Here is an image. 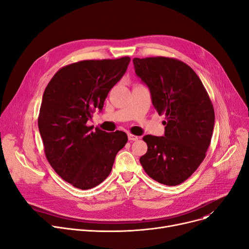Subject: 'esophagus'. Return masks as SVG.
<instances>
[{
    "mask_svg": "<svg viewBox=\"0 0 249 249\" xmlns=\"http://www.w3.org/2000/svg\"><path fill=\"white\" fill-rule=\"evenodd\" d=\"M128 139L130 140V141H136V140H138L139 139V137L138 136H136V135H133V134H128Z\"/></svg>",
    "mask_w": 249,
    "mask_h": 249,
    "instance_id": "34e87169",
    "label": "esophagus"
}]
</instances>
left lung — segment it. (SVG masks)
Instances as JSON below:
<instances>
[{"label":"left lung","mask_w":249,"mask_h":249,"mask_svg":"<svg viewBox=\"0 0 249 249\" xmlns=\"http://www.w3.org/2000/svg\"><path fill=\"white\" fill-rule=\"evenodd\" d=\"M136 74L164 114V136L145 135L147 152L140 158L145 173L166 186L189 178L204 160L215 122L212 102L200 77L185 62L156 56L133 59Z\"/></svg>","instance_id":"obj_1"}]
</instances>
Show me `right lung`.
Segmentation results:
<instances>
[{
    "instance_id": "1",
    "label": "right lung",
    "mask_w": 249,
    "mask_h": 249,
    "mask_svg": "<svg viewBox=\"0 0 249 249\" xmlns=\"http://www.w3.org/2000/svg\"><path fill=\"white\" fill-rule=\"evenodd\" d=\"M130 57L82 60L61 68L48 83L38 116L45 156L55 173L81 190L100 185L128 141L87 122L102 110L110 89L126 72Z\"/></svg>"
}]
</instances>
